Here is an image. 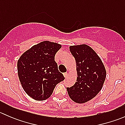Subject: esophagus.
Masks as SVG:
<instances>
[{
	"instance_id": "obj_1",
	"label": "esophagus",
	"mask_w": 125,
	"mask_h": 125,
	"mask_svg": "<svg viewBox=\"0 0 125 125\" xmlns=\"http://www.w3.org/2000/svg\"><path fill=\"white\" fill-rule=\"evenodd\" d=\"M63 75L65 77H67L68 76V73H63Z\"/></svg>"
}]
</instances>
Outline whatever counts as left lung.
<instances>
[{
  "label": "left lung",
  "instance_id": "left-lung-1",
  "mask_svg": "<svg viewBox=\"0 0 125 125\" xmlns=\"http://www.w3.org/2000/svg\"><path fill=\"white\" fill-rule=\"evenodd\" d=\"M70 50L75 58L77 78L75 83L66 89L73 101L83 103L100 91L106 72L100 58L90 46L85 44L71 46Z\"/></svg>",
  "mask_w": 125,
  "mask_h": 125
}]
</instances>
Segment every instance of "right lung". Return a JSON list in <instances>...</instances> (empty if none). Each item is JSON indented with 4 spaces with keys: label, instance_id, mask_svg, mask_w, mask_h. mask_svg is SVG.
<instances>
[{
    "label": "right lung",
    "instance_id": "obj_1",
    "mask_svg": "<svg viewBox=\"0 0 125 125\" xmlns=\"http://www.w3.org/2000/svg\"><path fill=\"white\" fill-rule=\"evenodd\" d=\"M60 44L44 41L32 46L17 62V71L24 91L36 100L50 97L57 84L65 77L54 60Z\"/></svg>",
    "mask_w": 125,
    "mask_h": 125
}]
</instances>
